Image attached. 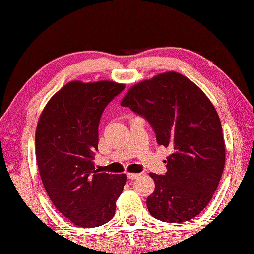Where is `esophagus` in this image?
<instances>
[{"mask_svg": "<svg viewBox=\"0 0 254 254\" xmlns=\"http://www.w3.org/2000/svg\"><path fill=\"white\" fill-rule=\"evenodd\" d=\"M127 178L130 179V180H134V179H137V178L140 177L139 173H132V172H127Z\"/></svg>", "mask_w": 254, "mask_h": 254, "instance_id": "34e87169", "label": "esophagus"}]
</instances>
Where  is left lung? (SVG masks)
I'll use <instances>...</instances> for the list:
<instances>
[{
  "instance_id": "left-lung-1",
  "label": "left lung",
  "mask_w": 254,
  "mask_h": 254,
  "mask_svg": "<svg viewBox=\"0 0 254 254\" xmlns=\"http://www.w3.org/2000/svg\"><path fill=\"white\" fill-rule=\"evenodd\" d=\"M121 107L144 117L160 145L170 147L167 173H150L155 188L146 200L155 219L181 223L210 203L222 177L225 144L214 105L178 72L161 73L131 86Z\"/></svg>"
}]
</instances>
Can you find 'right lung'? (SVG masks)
I'll return each mask as SVG.
<instances>
[{
	"label": "right lung",
	"instance_id": "1",
	"mask_svg": "<svg viewBox=\"0 0 254 254\" xmlns=\"http://www.w3.org/2000/svg\"><path fill=\"white\" fill-rule=\"evenodd\" d=\"M126 85L113 81H71L41 113L35 132V156L49 197L73 224L94 228L115 214L126 174L94 167L99 123L109 102Z\"/></svg>",
	"mask_w": 254,
	"mask_h": 254
}]
</instances>
